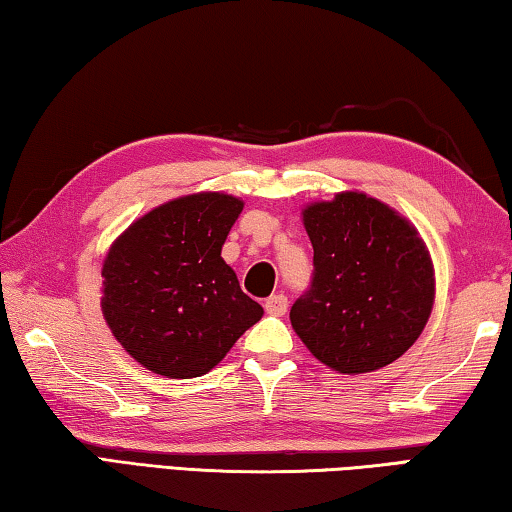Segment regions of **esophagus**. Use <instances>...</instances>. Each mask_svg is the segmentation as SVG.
I'll return each instance as SVG.
<instances>
[{"label": "esophagus", "instance_id": "34e87169", "mask_svg": "<svg viewBox=\"0 0 512 512\" xmlns=\"http://www.w3.org/2000/svg\"><path fill=\"white\" fill-rule=\"evenodd\" d=\"M265 311L270 315H286L288 311V297L286 295H272L270 299H265Z\"/></svg>", "mask_w": 512, "mask_h": 512}]
</instances>
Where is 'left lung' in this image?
Listing matches in <instances>:
<instances>
[{
  "label": "left lung",
  "mask_w": 512,
  "mask_h": 512,
  "mask_svg": "<svg viewBox=\"0 0 512 512\" xmlns=\"http://www.w3.org/2000/svg\"><path fill=\"white\" fill-rule=\"evenodd\" d=\"M313 281L290 308L308 351L340 374L390 365L413 347L435 299L424 240L395 208L365 192H338L304 211Z\"/></svg>",
  "instance_id": "1"
}]
</instances>
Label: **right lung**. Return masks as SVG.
<instances>
[{
	"label": "right lung",
	"mask_w": 512,
	"mask_h": 512,
	"mask_svg": "<svg viewBox=\"0 0 512 512\" xmlns=\"http://www.w3.org/2000/svg\"><path fill=\"white\" fill-rule=\"evenodd\" d=\"M224 192H197L142 215L108 249L102 313L115 340L149 372H211L263 317L240 290L222 245L242 213Z\"/></svg>",
	"instance_id": "right-lung-1"
}]
</instances>
